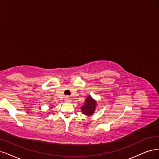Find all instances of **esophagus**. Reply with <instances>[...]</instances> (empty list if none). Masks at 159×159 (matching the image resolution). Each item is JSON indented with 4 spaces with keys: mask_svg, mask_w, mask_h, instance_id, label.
<instances>
[{
    "mask_svg": "<svg viewBox=\"0 0 159 159\" xmlns=\"http://www.w3.org/2000/svg\"><path fill=\"white\" fill-rule=\"evenodd\" d=\"M70 101H71V99H70V98H69V96H66V98H65V102H70Z\"/></svg>",
    "mask_w": 159,
    "mask_h": 159,
    "instance_id": "obj_1",
    "label": "esophagus"
}]
</instances>
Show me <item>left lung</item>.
Segmentation results:
<instances>
[{"instance_id": "obj_1", "label": "left lung", "mask_w": 159, "mask_h": 159, "mask_svg": "<svg viewBox=\"0 0 159 159\" xmlns=\"http://www.w3.org/2000/svg\"><path fill=\"white\" fill-rule=\"evenodd\" d=\"M96 106V102L93 100L92 97L89 96L86 99L84 105L82 107V111L86 115H90L94 113Z\"/></svg>"}]
</instances>
